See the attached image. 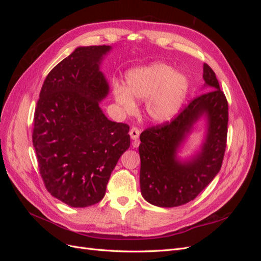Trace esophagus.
<instances>
[{
	"label": "esophagus",
	"instance_id": "34e87169",
	"mask_svg": "<svg viewBox=\"0 0 261 261\" xmlns=\"http://www.w3.org/2000/svg\"><path fill=\"white\" fill-rule=\"evenodd\" d=\"M129 135H130V138H132L133 140H135V141H134L133 146H134V147H137V146H138V143H137L136 140L139 138V135H140L139 129L136 128V127H133V128L129 130Z\"/></svg>",
	"mask_w": 261,
	"mask_h": 261
}]
</instances>
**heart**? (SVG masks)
<instances>
[{"mask_svg":"<svg viewBox=\"0 0 261 261\" xmlns=\"http://www.w3.org/2000/svg\"><path fill=\"white\" fill-rule=\"evenodd\" d=\"M189 89L188 78L165 63H152L136 67L126 74L125 87L115 85L114 99L123 111L130 113L135 100H145L150 120L165 123L174 118L184 105Z\"/></svg>","mask_w":261,"mask_h":261,"instance_id":"b5f03b06","label":"heart"}]
</instances>
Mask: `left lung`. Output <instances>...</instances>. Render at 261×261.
Segmentation results:
<instances>
[{
  "label": "left lung",
  "mask_w": 261,
  "mask_h": 261,
  "mask_svg": "<svg viewBox=\"0 0 261 261\" xmlns=\"http://www.w3.org/2000/svg\"><path fill=\"white\" fill-rule=\"evenodd\" d=\"M203 92L171 123L140 134V191L153 206L172 208L195 199L222 165L227 135V101L211 67L203 64ZM202 120L205 135L199 149L181 160L177 153Z\"/></svg>",
  "instance_id": "obj_1"
}]
</instances>
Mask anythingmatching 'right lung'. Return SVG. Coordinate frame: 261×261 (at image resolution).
Listing matches in <instances>:
<instances>
[{"instance_id": "obj_1", "label": "right lung", "mask_w": 261, "mask_h": 261, "mask_svg": "<svg viewBox=\"0 0 261 261\" xmlns=\"http://www.w3.org/2000/svg\"><path fill=\"white\" fill-rule=\"evenodd\" d=\"M111 50L76 48L46 76L35 111L33 144L45 188L74 208L103 198L130 145L128 125L110 121L100 108L110 91L100 65Z\"/></svg>"}]
</instances>
